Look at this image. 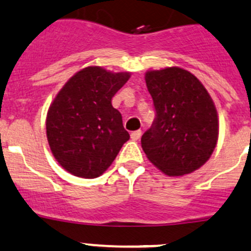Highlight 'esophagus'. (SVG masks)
Returning <instances> with one entry per match:
<instances>
[{"label":"esophagus","mask_w":251,"mask_h":251,"mask_svg":"<svg viewBox=\"0 0 251 251\" xmlns=\"http://www.w3.org/2000/svg\"><path fill=\"white\" fill-rule=\"evenodd\" d=\"M140 136H141V130L133 131V133L130 134V139H131V140H133V141L139 140V139H140Z\"/></svg>","instance_id":"1"}]
</instances>
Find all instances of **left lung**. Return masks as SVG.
<instances>
[{
  "mask_svg": "<svg viewBox=\"0 0 251 251\" xmlns=\"http://www.w3.org/2000/svg\"><path fill=\"white\" fill-rule=\"evenodd\" d=\"M157 117L141 136V147L168 176H182L210 158L219 139L215 104L202 82L187 70L172 66L145 72Z\"/></svg>",
  "mask_w": 251,
  "mask_h": 251,
  "instance_id": "obj_1",
  "label": "left lung"
}]
</instances>
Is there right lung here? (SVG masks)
Masks as SVG:
<instances>
[{
    "label": "right lung",
    "mask_w": 251,
    "mask_h": 251,
    "mask_svg": "<svg viewBox=\"0 0 251 251\" xmlns=\"http://www.w3.org/2000/svg\"><path fill=\"white\" fill-rule=\"evenodd\" d=\"M130 72L101 66L79 70L58 92L48 108L46 130L51 154L75 176L94 179L107 170L129 140L112 97Z\"/></svg>",
    "instance_id": "1"
}]
</instances>
